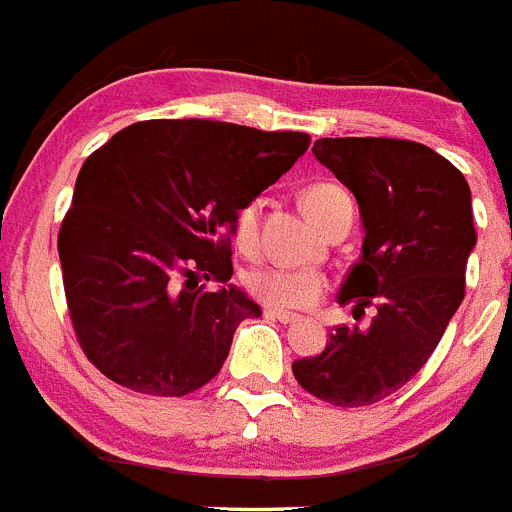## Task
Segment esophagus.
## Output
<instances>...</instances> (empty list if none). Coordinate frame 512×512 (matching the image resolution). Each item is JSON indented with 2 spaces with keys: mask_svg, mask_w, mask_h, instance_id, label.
<instances>
[{
  "mask_svg": "<svg viewBox=\"0 0 512 512\" xmlns=\"http://www.w3.org/2000/svg\"><path fill=\"white\" fill-rule=\"evenodd\" d=\"M264 315L271 320H279V323H297V320H300V315H297V312L279 310V307H266Z\"/></svg>",
  "mask_w": 512,
  "mask_h": 512,
  "instance_id": "esophagus-1",
  "label": "esophagus"
}]
</instances>
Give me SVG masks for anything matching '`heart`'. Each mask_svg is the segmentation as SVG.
<instances>
[{
	"instance_id": "obj_1",
	"label": "heart",
	"mask_w": 512,
	"mask_h": 512,
	"mask_svg": "<svg viewBox=\"0 0 512 512\" xmlns=\"http://www.w3.org/2000/svg\"><path fill=\"white\" fill-rule=\"evenodd\" d=\"M343 202L348 200V194L341 187L328 182L310 184L302 192V205H305L307 215L323 228L328 220ZM256 233H259V202L251 200L235 212L233 235L235 243L241 251H253L256 246ZM248 289L256 300L266 302L274 307H307L312 302H318L323 295L328 279L320 274L318 269H289V266H264L248 274L246 279Z\"/></svg>"
}]
</instances>
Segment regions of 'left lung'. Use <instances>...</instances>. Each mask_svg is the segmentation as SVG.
Segmentation results:
<instances>
[{"label": "left lung", "instance_id": "left-lung-1", "mask_svg": "<svg viewBox=\"0 0 512 512\" xmlns=\"http://www.w3.org/2000/svg\"><path fill=\"white\" fill-rule=\"evenodd\" d=\"M312 153L354 192L361 259L338 302L377 305L369 328L338 325L320 356L292 364L302 390L338 408L390 397L423 369L464 300L477 246L472 192L451 161L400 138H320Z\"/></svg>", "mask_w": 512, "mask_h": 512}]
</instances>
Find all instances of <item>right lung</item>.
<instances>
[{"mask_svg": "<svg viewBox=\"0 0 512 512\" xmlns=\"http://www.w3.org/2000/svg\"><path fill=\"white\" fill-rule=\"evenodd\" d=\"M307 146L292 130L146 120L84 161L58 256L74 333L104 377L182 397L223 369L235 328L261 315L230 284L235 212Z\"/></svg>", "mask_w": 512, "mask_h": 512, "instance_id": "obj_1", "label": "right lung"}]
</instances>
